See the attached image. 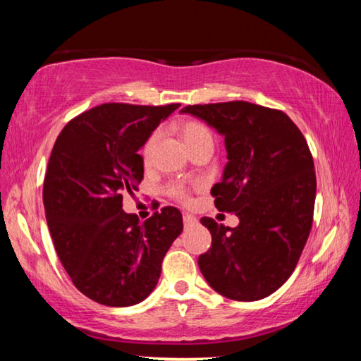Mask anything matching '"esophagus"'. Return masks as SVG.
Wrapping results in <instances>:
<instances>
[{
	"mask_svg": "<svg viewBox=\"0 0 361 361\" xmlns=\"http://www.w3.org/2000/svg\"><path fill=\"white\" fill-rule=\"evenodd\" d=\"M183 223H185V226H192L197 223V218L189 215V213H185V215H183Z\"/></svg>",
	"mask_w": 361,
	"mask_h": 361,
	"instance_id": "1",
	"label": "esophagus"
}]
</instances>
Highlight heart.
<instances>
[{"label": "heart", "instance_id": "1", "mask_svg": "<svg viewBox=\"0 0 361 361\" xmlns=\"http://www.w3.org/2000/svg\"><path fill=\"white\" fill-rule=\"evenodd\" d=\"M180 133L185 143L188 146V149H191L192 146H195L200 142H205V140H212V133L207 129V126H204L202 122L199 121H186L180 126ZM157 142V132H152L151 135L146 138V142L143 143L142 148V157L143 161H149V157L154 151V146ZM169 194L172 195L173 199L180 200V202L188 204L191 200V191L183 185V183H173V185L169 186Z\"/></svg>", "mask_w": 361, "mask_h": 361}]
</instances>
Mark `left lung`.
Returning <instances> with one entry per match:
<instances>
[{
	"instance_id": "8db88e82",
	"label": "left lung",
	"mask_w": 361,
	"mask_h": 361,
	"mask_svg": "<svg viewBox=\"0 0 361 361\" xmlns=\"http://www.w3.org/2000/svg\"><path fill=\"white\" fill-rule=\"evenodd\" d=\"M224 137L228 164L212 188L219 212L235 213L237 228L200 219L212 234L199 256L213 290L234 301H258L295 271L314 221L317 178L301 130L280 109L248 102L189 105Z\"/></svg>"
}]
</instances>
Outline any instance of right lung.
<instances>
[{
	"label": "right lung",
	"instance_id": "add662e5",
	"mask_svg": "<svg viewBox=\"0 0 361 361\" xmlns=\"http://www.w3.org/2000/svg\"><path fill=\"white\" fill-rule=\"evenodd\" d=\"M180 103H103L73 118L49 157L42 200L54 247L76 288L109 307L142 302L183 231L175 207L140 223L122 210L143 180L146 138Z\"/></svg>",
	"mask_w": 361,
	"mask_h": 361
}]
</instances>
